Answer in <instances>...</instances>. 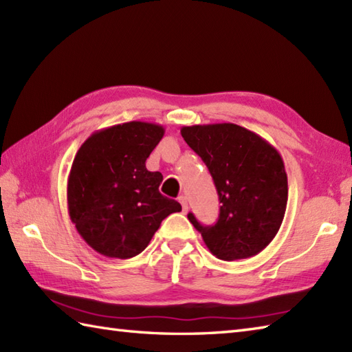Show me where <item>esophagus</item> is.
<instances>
[{"instance_id": "esophagus-1", "label": "esophagus", "mask_w": 352, "mask_h": 352, "mask_svg": "<svg viewBox=\"0 0 352 352\" xmlns=\"http://www.w3.org/2000/svg\"><path fill=\"white\" fill-rule=\"evenodd\" d=\"M178 201H180V204H182V207H183V212L186 213L189 210V204H188V198H186L184 195H182L180 198H178Z\"/></svg>"}]
</instances>
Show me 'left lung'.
Segmentation results:
<instances>
[{"label":"left lung","instance_id":"8db88e82","mask_svg":"<svg viewBox=\"0 0 352 352\" xmlns=\"http://www.w3.org/2000/svg\"><path fill=\"white\" fill-rule=\"evenodd\" d=\"M182 136L210 170L219 218L204 227L188 214L213 256L233 261L263 251L278 233L287 206V174L280 153L236 124L183 126Z\"/></svg>","mask_w":352,"mask_h":352}]
</instances>
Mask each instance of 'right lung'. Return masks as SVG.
<instances>
[{
	"label": "right lung",
	"instance_id": "right-lung-1",
	"mask_svg": "<svg viewBox=\"0 0 352 352\" xmlns=\"http://www.w3.org/2000/svg\"><path fill=\"white\" fill-rule=\"evenodd\" d=\"M163 134L159 124H118L91 134L76 154L66 190L69 218L102 256H138L162 221L182 212L180 203L159 192L160 172L145 166Z\"/></svg>",
	"mask_w": 352,
	"mask_h": 352
}]
</instances>
